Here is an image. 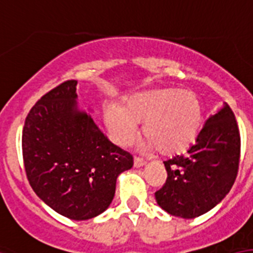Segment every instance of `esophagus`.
<instances>
[{"instance_id":"esophagus-1","label":"esophagus","mask_w":253,"mask_h":253,"mask_svg":"<svg viewBox=\"0 0 253 253\" xmlns=\"http://www.w3.org/2000/svg\"><path fill=\"white\" fill-rule=\"evenodd\" d=\"M146 162L140 157H134V168H141V166H144Z\"/></svg>"}]
</instances>
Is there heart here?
Here are the masks:
<instances>
[{
  "label": "heart",
  "instance_id": "b5f03b06",
  "mask_svg": "<svg viewBox=\"0 0 253 253\" xmlns=\"http://www.w3.org/2000/svg\"><path fill=\"white\" fill-rule=\"evenodd\" d=\"M104 123L116 144L126 146L144 123L145 148L165 156L183 153L195 142L203 124V105L190 89L156 88L130 96L124 108L108 105Z\"/></svg>",
  "mask_w": 253,
  "mask_h": 253
}]
</instances>
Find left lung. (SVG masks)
<instances>
[{
    "label": "left lung",
    "instance_id": "1",
    "mask_svg": "<svg viewBox=\"0 0 253 253\" xmlns=\"http://www.w3.org/2000/svg\"><path fill=\"white\" fill-rule=\"evenodd\" d=\"M240 162V132L232 109L224 105L206 121L185 156L165 161L168 178L156 191L161 209L193 219L214 209L234 185Z\"/></svg>",
    "mask_w": 253,
    "mask_h": 253
}]
</instances>
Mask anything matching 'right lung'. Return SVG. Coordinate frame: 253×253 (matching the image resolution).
I'll list each match as a JSON object with an SVG mask.
<instances>
[{"mask_svg":"<svg viewBox=\"0 0 253 253\" xmlns=\"http://www.w3.org/2000/svg\"><path fill=\"white\" fill-rule=\"evenodd\" d=\"M76 84L63 82L30 109L22 156L29 183L47 206L66 218L87 220L108 209L117 177L132 168L133 157L76 109Z\"/></svg>","mask_w":253,"mask_h":253,"instance_id":"1","label":"right lung"}]
</instances>
